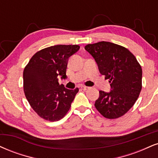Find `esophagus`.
I'll return each mask as SVG.
<instances>
[{
    "instance_id": "esophagus-1",
    "label": "esophagus",
    "mask_w": 158,
    "mask_h": 158,
    "mask_svg": "<svg viewBox=\"0 0 158 158\" xmlns=\"http://www.w3.org/2000/svg\"><path fill=\"white\" fill-rule=\"evenodd\" d=\"M81 90H87V89H89V87H86V86H81Z\"/></svg>"
}]
</instances>
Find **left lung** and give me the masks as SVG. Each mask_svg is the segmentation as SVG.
I'll use <instances>...</instances> for the list:
<instances>
[{"mask_svg": "<svg viewBox=\"0 0 158 158\" xmlns=\"http://www.w3.org/2000/svg\"><path fill=\"white\" fill-rule=\"evenodd\" d=\"M95 59L101 74L109 79L111 91H99L95 107L106 118L115 119L134 105L142 88V68L135 56L121 45L98 42L85 45Z\"/></svg>", "mask_w": 158, "mask_h": 158, "instance_id": "left-lung-1", "label": "left lung"}]
</instances>
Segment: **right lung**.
Segmentation results:
<instances>
[{
	"label": "right lung",
	"instance_id": "right-lung-1",
	"mask_svg": "<svg viewBox=\"0 0 158 158\" xmlns=\"http://www.w3.org/2000/svg\"><path fill=\"white\" fill-rule=\"evenodd\" d=\"M78 45H56L37 51L23 71V90L32 109L49 121L62 119L70 110L79 88L68 90L58 82L66 78L68 59L79 51Z\"/></svg>",
	"mask_w": 158,
	"mask_h": 158
}]
</instances>
